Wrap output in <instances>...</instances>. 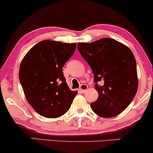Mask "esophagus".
Instances as JSON below:
<instances>
[{
    "label": "esophagus",
    "mask_w": 153,
    "mask_h": 153,
    "mask_svg": "<svg viewBox=\"0 0 153 153\" xmlns=\"http://www.w3.org/2000/svg\"><path fill=\"white\" fill-rule=\"evenodd\" d=\"M87 89H88V86L86 85V84H81L80 88H79V91H80L84 92V91H86Z\"/></svg>",
    "instance_id": "obj_1"
}]
</instances>
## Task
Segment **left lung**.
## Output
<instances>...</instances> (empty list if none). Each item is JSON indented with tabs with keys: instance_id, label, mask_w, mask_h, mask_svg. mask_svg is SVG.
<instances>
[{
	"instance_id": "left-lung-1",
	"label": "left lung",
	"mask_w": 153,
	"mask_h": 153,
	"mask_svg": "<svg viewBox=\"0 0 153 153\" xmlns=\"http://www.w3.org/2000/svg\"><path fill=\"white\" fill-rule=\"evenodd\" d=\"M79 52L91 67L99 97L92 111L103 118L120 114L128 106L137 91V66L132 51L118 41L102 38L77 44ZM101 81V85L97 82Z\"/></svg>"
}]
</instances>
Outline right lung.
<instances>
[{
	"label": "right lung",
	"mask_w": 153,
	"mask_h": 153,
	"mask_svg": "<svg viewBox=\"0 0 153 153\" xmlns=\"http://www.w3.org/2000/svg\"><path fill=\"white\" fill-rule=\"evenodd\" d=\"M76 48L75 43L43 40L28 51L22 60L20 84L28 103L41 116H62L78 94L69 89L62 71Z\"/></svg>",
	"instance_id": "add662e5"
}]
</instances>
